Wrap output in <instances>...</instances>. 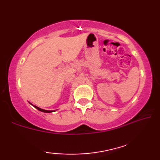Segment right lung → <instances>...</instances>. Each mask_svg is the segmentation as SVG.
<instances>
[{"mask_svg": "<svg viewBox=\"0 0 160 160\" xmlns=\"http://www.w3.org/2000/svg\"><path fill=\"white\" fill-rule=\"evenodd\" d=\"M34 107L36 109H38V110L42 111V112H53V110H42V109H41V108H40L37 107V106H34Z\"/></svg>", "mask_w": 160, "mask_h": 160, "instance_id": "obj_1", "label": "right lung"}]
</instances>
